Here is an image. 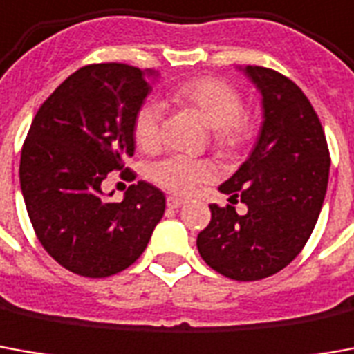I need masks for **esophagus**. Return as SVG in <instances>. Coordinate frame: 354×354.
Listing matches in <instances>:
<instances>
[{
	"instance_id": "34e87169",
	"label": "esophagus",
	"mask_w": 354,
	"mask_h": 354,
	"mask_svg": "<svg viewBox=\"0 0 354 354\" xmlns=\"http://www.w3.org/2000/svg\"><path fill=\"white\" fill-rule=\"evenodd\" d=\"M184 199H180V197H167V205H169V209H180L182 205H184Z\"/></svg>"
}]
</instances>
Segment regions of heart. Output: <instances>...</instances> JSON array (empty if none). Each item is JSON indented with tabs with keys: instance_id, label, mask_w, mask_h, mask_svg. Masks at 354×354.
<instances>
[{
	"instance_id": "1",
	"label": "heart",
	"mask_w": 354,
	"mask_h": 354,
	"mask_svg": "<svg viewBox=\"0 0 354 354\" xmlns=\"http://www.w3.org/2000/svg\"><path fill=\"white\" fill-rule=\"evenodd\" d=\"M169 101L178 109L194 111L211 126V142L220 155L232 157L243 151L257 134L254 117L243 109L241 91L228 80L216 76H197L170 88ZM136 145L143 153H155L160 147V105L145 101L136 111L132 122ZM216 167L207 159H189L170 155L155 162L149 178L170 194L187 195L199 184L212 180Z\"/></svg>"
}]
</instances>
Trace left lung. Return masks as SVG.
<instances>
[{"label":"left lung","instance_id":"obj_1","mask_svg":"<svg viewBox=\"0 0 354 354\" xmlns=\"http://www.w3.org/2000/svg\"><path fill=\"white\" fill-rule=\"evenodd\" d=\"M245 73L263 93L264 124L253 153L220 192L230 203H245L247 212L211 205L197 249L222 276L254 281L286 268L308 241L326 197L330 149L297 84L266 66Z\"/></svg>","mask_w":354,"mask_h":354}]
</instances>
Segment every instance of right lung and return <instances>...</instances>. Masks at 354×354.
I'll list each match as a JSON object with an SVG mask.
<instances>
[{"label": "right lung", "mask_w": 354, "mask_h": 354, "mask_svg": "<svg viewBox=\"0 0 354 354\" xmlns=\"http://www.w3.org/2000/svg\"><path fill=\"white\" fill-rule=\"evenodd\" d=\"M149 91L138 66H82L41 103L22 143L19 176L32 228L49 257L84 278L134 264L165 214V194L143 180L120 203L103 197L111 172L136 178L124 160L134 155L132 122Z\"/></svg>", "instance_id": "1"}]
</instances>
